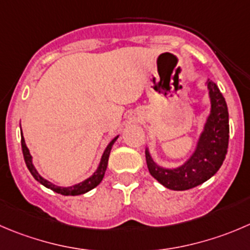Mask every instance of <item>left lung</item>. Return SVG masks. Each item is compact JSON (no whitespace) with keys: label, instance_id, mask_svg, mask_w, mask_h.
<instances>
[{"label":"left lung","instance_id":"8db88e82","mask_svg":"<svg viewBox=\"0 0 250 250\" xmlns=\"http://www.w3.org/2000/svg\"><path fill=\"white\" fill-rule=\"evenodd\" d=\"M210 113L190 156L177 167H165L154 161L149 147L145 157L150 174L171 190H187L211 178L220 169L229 147V110L216 84L208 81Z\"/></svg>","mask_w":250,"mask_h":250}]
</instances>
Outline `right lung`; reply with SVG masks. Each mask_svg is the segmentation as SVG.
Here are the masks:
<instances>
[{"mask_svg": "<svg viewBox=\"0 0 250 250\" xmlns=\"http://www.w3.org/2000/svg\"><path fill=\"white\" fill-rule=\"evenodd\" d=\"M21 150H23V155H24V160H25L26 167H28V169L30 171V173L33 174L34 178H35L39 183L42 184L43 187H46V188H48V189L53 190V192L62 195L85 194V193H88L89 190L94 189L96 186H99V184L101 183L104 176H105L106 168H107V162H108V157H110L111 149H112L113 144H115V142L118 139V137H120V135H117V137H115L110 143H108L106 149L104 150V154L103 156H101L100 162H99L98 168L95 169V172H94L89 178L84 179L83 182H79V183L77 184H73V186L62 187V186H57V184L55 183H51L48 179H45L40 173H39L38 169L35 168V166H34L33 164V156H31L30 154V150H29L28 146H26L25 140H24V137H23V132H21Z\"/></svg>", "mask_w": 250, "mask_h": 250, "instance_id": "add662e5", "label": "right lung"}]
</instances>
